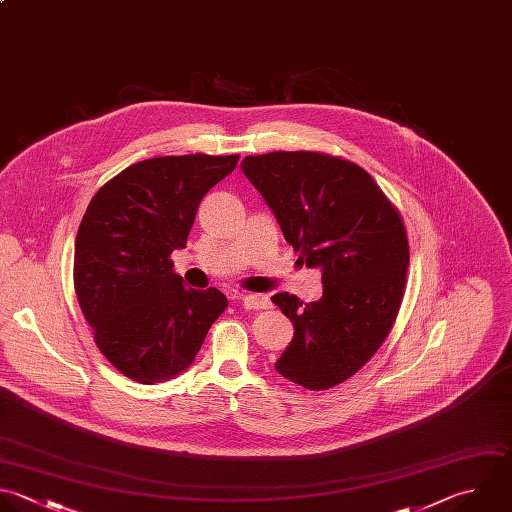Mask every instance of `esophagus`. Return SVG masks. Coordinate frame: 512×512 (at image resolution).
<instances>
[{
    "label": "esophagus",
    "mask_w": 512,
    "mask_h": 512,
    "mask_svg": "<svg viewBox=\"0 0 512 512\" xmlns=\"http://www.w3.org/2000/svg\"><path fill=\"white\" fill-rule=\"evenodd\" d=\"M246 310H260V308H268L270 300L264 294H236L234 296Z\"/></svg>",
    "instance_id": "esophagus-1"
}]
</instances>
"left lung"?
<instances>
[{"label":"left lung","mask_w":512,"mask_h":512,"mask_svg":"<svg viewBox=\"0 0 512 512\" xmlns=\"http://www.w3.org/2000/svg\"><path fill=\"white\" fill-rule=\"evenodd\" d=\"M242 172L298 260L322 270L320 300L272 296L294 324L274 366L308 390L332 388L374 356L396 320L410 260L404 222L366 170L336 156H246Z\"/></svg>","instance_id":"8db88e82"}]
</instances>
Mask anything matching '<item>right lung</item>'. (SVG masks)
Instances as JSON below:
<instances>
[{"instance_id":"1","label":"right lung","mask_w":512,"mask_h":512,"mask_svg":"<svg viewBox=\"0 0 512 512\" xmlns=\"http://www.w3.org/2000/svg\"><path fill=\"white\" fill-rule=\"evenodd\" d=\"M234 156H162L122 170L92 198L74 254V286L102 354L154 384L184 372L226 310L216 290L186 288L170 254L186 248L198 206Z\"/></svg>"}]
</instances>
